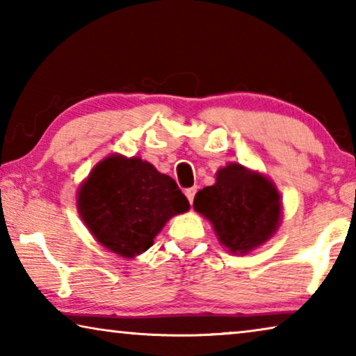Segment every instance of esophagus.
<instances>
[{
  "label": "esophagus",
  "mask_w": 356,
  "mask_h": 356,
  "mask_svg": "<svg viewBox=\"0 0 356 356\" xmlns=\"http://www.w3.org/2000/svg\"><path fill=\"white\" fill-rule=\"evenodd\" d=\"M196 191H197V188L196 186H191V188H188V190H185V196L188 197V201H190V204L193 202V200H195V195H196Z\"/></svg>",
  "instance_id": "obj_1"
}]
</instances>
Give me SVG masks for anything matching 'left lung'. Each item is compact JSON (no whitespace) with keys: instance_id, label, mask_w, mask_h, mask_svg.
<instances>
[{"instance_id":"8db88e82","label":"left lung","mask_w":356,"mask_h":356,"mask_svg":"<svg viewBox=\"0 0 356 356\" xmlns=\"http://www.w3.org/2000/svg\"><path fill=\"white\" fill-rule=\"evenodd\" d=\"M193 207L212 225L220 243L232 254H248L268 242L282 216L276 185L240 163L220 168L215 184L196 193Z\"/></svg>"}]
</instances>
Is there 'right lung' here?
Wrapping results in <instances>:
<instances>
[{
    "instance_id": "obj_1",
    "label": "right lung",
    "mask_w": 356,
    "mask_h": 356,
    "mask_svg": "<svg viewBox=\"0 0 356 356\" xmlns=\"http://www.w3.org/2000/svg\"><path fill=\"white\" fill-rule=\"evenodd\" d=\"M76 209L92 237L120 257L134 259L190 202L174 180L140 156L111 154L92 168L76 191Z\"/></svg>"
}]
</instances>
